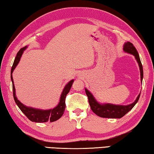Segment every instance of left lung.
<instances>
[{
    "mask_svg": "<svg viewBox=\"0 0 154 154\" xmlns=\"http://www.w3.org/2000/svg\"><path fill=\"white\" fill-rule=\"evenodd\" d=\"M123 50L125 52H128V53L132 54L135 57L137 62L138 63L140 71V79L141 82L143 80V65L141 63L139 55L137 52L136 48L134 46L131 42L125 43L123 47ZM85 92L88 97L89 100V103L91 108L92 111L95 113L97 116L104 118H122L123 117L126 113L132 110V108L134 106V105L137 104L138 101V99L140 97L139 94L138 95L137 100L133 102L132 104L128 106H119V105H113L110 104H100L97 102V101L95 100V98L93 96V95L88 91L87 89H85Z\"/></svg>",
    "mask_w": 154,
    "mask_h": 154,
    "instance_id": "left-lung-1",
    "label": "left lung"
}]
</instances>
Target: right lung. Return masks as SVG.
<instances>
[{"mask_svg":"<svg viewBox=\"0 0 154 154\" xmlns=\"http://www.w3.org/2000/svg\"><path fill=\"white\" fill-rule=\"evenodd\" d=\"M26 48V47L22 48L20 49L18 52L17 53L16 58H15L13 66L11 67V79L12 81V87H13V94H14V98L15 102H16V104L19 108L21 110V111L24 113V114L26 116V117L29 120H31L32 122H37V123H44V122H53L55 121L58 120L62 117L63 115L65 109V97H66L67 94L69 93L70 89L72 86L73 82L74 80H72L71 81L68 82V84L66 85L63 91L61 96H60V102L59 104L57 107H55L53 109L50 110H39L35 109V108L27 107L24 104H22L20 101L17 99L16 96V93H15V87L14 84V80L13 77H12V73H13L14 69L16 68V65L18 64V63L20 60V58L22 53H23L24 50Z\"/></svg>","mask_w":154,"mask_h":154,"instance_id":"1","label":"right lung"}]
</instances>
